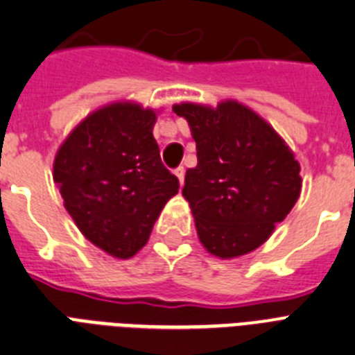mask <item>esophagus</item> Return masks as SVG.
Here are the masks:
<instances>
[{"mask_svg": "<svg viewBox=\"0 0 355 355\" xmlns=\"http://www.w3.org/2000/svg\"><path fill=\"white\" fill-rule=\"evenodd\" d=\"M174 174H175V178L180 180V184H183V181H184V168H183V166H178V168L174 171Z\"/></svg>", "mask_w": 355, "mask_h": 355, "instance_id": "esophagus-1", "label": "esophagus"}]
</instances>
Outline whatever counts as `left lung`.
<instances>
[{
    "label": "left lung",
    "instance_id": "1",
    "mask_svg": "<svg viewBox=\"0 0 355 355\" xmlns=\"http://www.w3.org/2000/svg\"><path fill=\"white\" fill-rule=\"evenodd\" d=\"M174 112L189 121L198 150L183 196L199 241L221 259L256 250L300 198L294 152L265 119L237 101L218 108L181 103Z\"/></svg>",
    "mask_w": 355,
    "mask_h": 355
}]
</instances>
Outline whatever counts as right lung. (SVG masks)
<instances>
[{"label":"right lung","instance_id":"obj_1","mask_svg":"<svg viewBox=\"0 0 355 355\" xmlns=\"http://www.w3.org/2000/svg\"><path fill=\"white\" fill-rule=\"evenodd\" d=\"M156 112L112 103L79 123L60 146L54 181L67 212L90 243L127 259L145 247L180 181L161 163Z\"/></svg>","mask_w":355,"mask_h":355}]
</instances>
